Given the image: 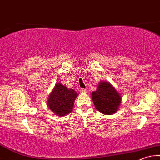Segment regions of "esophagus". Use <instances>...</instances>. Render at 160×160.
Masks as SVG:
<instances>
[{"instance_id": "1", "label": "esophagus", "mask_w": 160, "mask_h": 160, "mask_svg": "<svg viewBox=\"0 0 160 160\" xmlns=\"http://www.w3.org/2000/svg\"><path fill=\"white\" fill-rule=\"evenodd\" d=\"M86 89H85V88H80V93H86Z\"/></svg>"}]
</instances>
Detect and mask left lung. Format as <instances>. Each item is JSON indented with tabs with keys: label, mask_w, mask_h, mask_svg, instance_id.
I'll use <instances>...</instances> for the list:
<instances>
[{
	"label": "left lung",
	"mask_w": 160,
	"mask_h": 160,
	"mask_svg": "<svg viewBox=\"0 0 160 160\" xmlns=\"http://www.w3.org/2000/svg\"><path fill=\"white\" fill-rule=\"evenodd\" d=\"M95 108L102 114H113L119 110L121 95L108 81L99 82L98 88L92 94Z\"/></svg>",
	"instance_id": "8db88e82"
}]
</instances>
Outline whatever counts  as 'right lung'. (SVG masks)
Instances as JSON below:
<instances>
[{
    "instance_id": "right-lung-1",
    "label": "right lung",
    "mask_w": 160,
    "mask_h": 160,
    "mask_svg": "<svg viewBox=\"0 0 160 160\" xmlns=\"http://www.w3.org/2000/svg\"><path fill=\"white\" fill-rule=\"evenodd\" d=\"M78 95L74 89L58 82L48 96L47 106L57 116H65L72 112Z\"/></svg>"
}]
</instances>
